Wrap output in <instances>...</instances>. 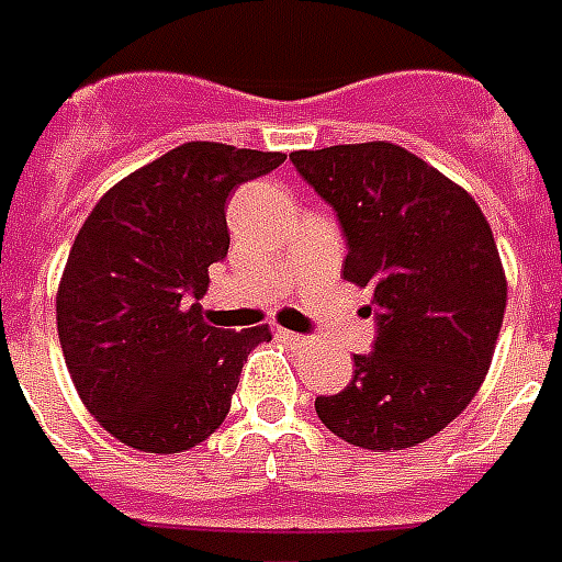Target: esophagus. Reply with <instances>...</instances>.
<instances>
[{
	"label": "esophagus",
	"instance_id": "1",
	"mask_svg": "<svg viewBox=\"0 0 562 562\" xmlns=\"http://www.w3.org/2000/svg\"><path fill=\"white\" fill-rule=\"evenodd\" d=\"M277 338H282L285 344H291V347H306V335H297V333H291V329H277Z\"/></svg>",
	"mask_w": 562,
	"mask_h": 562
}]
</instances>
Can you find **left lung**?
Returning a JSON list of instances; mask_svg holds the SVG:
<instances>
[{
    "instance_id": "obj_1",
    "label": "left lung",
    "mask_w": 562,
    "mask_h": 562,
    "mask_svg": "<svg viewBox=\"0 0 562 562\" xmlns=\"http://www.w3.org/2000/svg\"><path fill=\"white\" fill-rule=\"evenodd\" d=\"M291 162L338 212L344 280L373 291L379 326L352 382L317 396V417L370 452L411 449L443 431L490 370L507 306L493 229L467 189L402 145H329Z\"/></svg>"
}]
</instances>
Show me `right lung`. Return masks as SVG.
I'll list each match as a JSON object with an SVG mask.
<instances>
[{
    "label": "right lung",
    "instance_id": "right-lung-1",
    "mask_svg": "<svg viewBox=\"0 0 562 562\" xmlns=\"http://www.w3.org/2000/svg\"><path fill=\"white\" fill-rule=\"evenodd\" d=\"M285 154L187 143L101 194L57 285L75 391L119 443L175 454L224 423L247 356L271 329L203 321L210 265L229 250L227 198Z\"/></svg>",
    "mask_w": 562,
    "mask_h": 562
}]
</instances>
